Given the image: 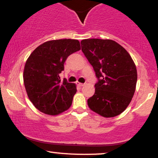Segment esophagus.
<instances>
[{"instance_id":"1","label":"esophagus","mask_w":158,"mask_h":158,"mask_svg":"<svg viewBox=\"0 0 158 158\" xmlns=\"http://www.w3.org/2000/svg\"><path fill=\"white\" fill-rule=\"evenodd\" d=\"M76 83H77V85H78V86H81V87H82L85 85V84H83V83H79V82H77Z\"/></svg>"}]
</instances>
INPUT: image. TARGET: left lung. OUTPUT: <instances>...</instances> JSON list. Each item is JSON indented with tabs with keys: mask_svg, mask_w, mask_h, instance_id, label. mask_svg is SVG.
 I'll list each match as a JSON object with an SVG mask.
<instances>
[{
	"mask_svg": "<svg viewBox=\"0 0 158 158\" xmlns=\"http://www.w3.org/2000/svg\"><path fill=\"white\" fill-rule=\"evenodd\" d=\"M82 51L98 79L95 93L88 99L91 110L106 118L122 114L131 102L137 83V69L128 52L111 40L88 39Z\"/></svg>",
	"mask_w": 158,
	"mask_h": 158,
	"instance_id": "1",
	"label": "left lung"
}]
</instances>
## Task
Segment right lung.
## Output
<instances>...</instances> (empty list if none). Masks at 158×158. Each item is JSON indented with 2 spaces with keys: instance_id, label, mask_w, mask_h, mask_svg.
Here are the masks:
<instances>
[{
  "instance_id": "1",
  "label": "right lung",
  "mask_w": 158,
  "mask_h": 158,
  "mask_svg": "<svg viewBox=\"0 0 158 158\" xmlns=\"http://www.w3.org/2000/svg\"><path fill=\"white\" fill-rule=\"evenodd\" d=\"M81 50L78 40L48 41L31 52L25 62L23 81L29 100L41 112L56 116L68 110L77 91L75 83L59 74L68 56Z\"/></svg>"
}]
</instances>
